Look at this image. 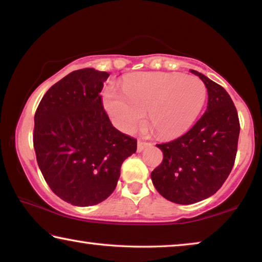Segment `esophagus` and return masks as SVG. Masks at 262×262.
<instances>
[{
    "instance_id": "1",
    "label": "esophagus",
    "mask_w": 262,
    "mask_h": 262,
    "mask_svg": "<svg viewBox=\"0 0 262 262\" xmlns=\"http://www.w3.org/2000/svg\"><path fill=\"white\" fill-rule=\"evenodd\" d=\"M148 145H150L149 142H145V141H141V140H139V141H137V151H139V152L143 151L144 148H147Z\"/></svg>"
}]
</instances>
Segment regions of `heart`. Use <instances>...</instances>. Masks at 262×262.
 Returning <instances> with one entry per match:
<instances>
[{
	"label": "heart",
	"instance_id": "1",
	"mask_svg": "<svg viewBox=\"0 0 262 262\" xmlns=\"http://www.w3.org/2000/svg\"><path fill=\"white\" fill-rule=\"evenodd\" d=\"M206 98L207 89L200 78L148 72L128 76L122 91L108 88L105 107L123 130L134 129L149 112L150 126L159 136L174 137L193 126Z\"/></svg>",
	"mask_w": 262,
	"mask_h": 262
}]
</instances>
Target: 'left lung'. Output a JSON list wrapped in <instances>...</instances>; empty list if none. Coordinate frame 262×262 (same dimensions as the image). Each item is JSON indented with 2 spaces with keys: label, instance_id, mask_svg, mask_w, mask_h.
Here are the masks:
<instances>
[{
  "label": "left lung",
  "instance_id": "8db88e82",
  "mask_svg": "<svg viewBox=\"0 0 262 262\" xmlns=\"http://www.w3.org/2000/svg\"><path fill=\"white\" fill-rule=\"evenodd\" d=\"M190 72L207 88V110L183 136L156 144L163 162L151 172L158 193L179 205L205 200L222 187L233 167L241 132L236 106L225 89Z\"/></svg>",
  "mask_w": 262,
  "mask_h": 262
}]
</instances>
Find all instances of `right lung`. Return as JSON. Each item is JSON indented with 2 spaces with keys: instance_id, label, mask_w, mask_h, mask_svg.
I'll return each mask as SVG.
<instances>
[{
  "instance_id": "add662e5",
  "label": "right lung",
  "mask_w": 262,
  "mask_h": 262,
  "mask_svg": "<svg viewBox=\"0 0 262 262\" xmlns=\"http://www.w3.org/2000/svg\"><path fill=\"white\" fill-rule=\"evenodd\" d=\"M108 73L75 70L50 88L34 114L33 147L53 193L74 206L107 199L137 141L112 126L100 92Z\"/></svg>"
}]
</instances>
